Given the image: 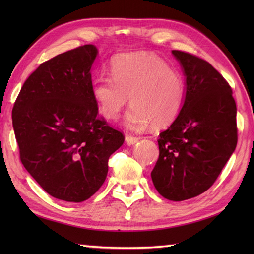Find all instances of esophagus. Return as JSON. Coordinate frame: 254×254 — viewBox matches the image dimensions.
<instances>
[{"instance_id": "34e87169", "label": "esophagus", "mask_w": 254, "mask_h": 254, "mask_svg": "<svg viewBox=\"0 0 254 254\" xmlns=\"http://www.w3.org/2000/svg\"><path fill=\"white\" fill-rule=\"evenodd\" d=\"M137 141H138V137H136V136L130 135V134H127L126 135V142L128 145H134Z\"/></svg>"}]
</instances>
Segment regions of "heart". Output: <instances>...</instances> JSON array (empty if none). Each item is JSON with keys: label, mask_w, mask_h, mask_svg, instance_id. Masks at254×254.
<instances>
[{"label": "heart", "mask_w": 254, "mask_h": 254, "mask_svg": "<svg viewBox=\"0 0 254 254\" xmlns=\"http://www.w3.org/2000/svg\"><path fill=\"white\" fill-rule=\"evenodd\" d=\"M91 95L108 120L119 118L130 97L133 106L126 117L128 128L141 130L149 123L163 127L180 115L186 80L154 53H124L113 59L110 75H100L94 80Z\"/></svg>", "instance_id": "1"}]
</instances>
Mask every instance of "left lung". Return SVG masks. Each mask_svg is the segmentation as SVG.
I'll return each instance as SVG.
<instances>
[{
  "label": "left lung",
  "mask_w": 254,
  "mask_h": 254,
  "mask_svg": "<svg viewBox=\"0 0 254 254\" xmlns=\"http://www.w3.org/2000/svg\"><path fill=\"white\" fill-rule=\"evenodd\" d=\"M186 75L180 115L159 134L152 180L161 196L185 201L214 185L237 146V107L222 74L191 53L172 50Z\"/></svg>",
  "instance_id": "1"
}]
</instances>
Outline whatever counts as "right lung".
I'll use <instances>...</instances> for the list:
<instances>
[{"instance_id": "obj_1", "label": "right lung", "mask_w": 254, "mask_h": 254, "mask_svg": "<svg viewBox=\"0 0 254 254\" xmlns=\"http://www.w3.org/2000/svg\"><path fill=\"white\" fill-rule=\"evenodd\" d=\"M93 45L41 63L13 107L21 164L51 196L83 202L99 190L124 134L98 116L91 95Z\"/></svg>"}]
</instances>
